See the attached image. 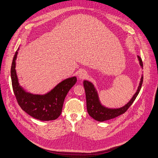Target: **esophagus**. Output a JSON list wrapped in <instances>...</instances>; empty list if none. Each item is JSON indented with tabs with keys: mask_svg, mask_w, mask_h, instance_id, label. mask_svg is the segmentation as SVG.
Instances as JSON below:
<instances>
[{
	"mask_svg": "<svg viewBox=\"0 0 158 158\" xmlns=\"http://www.w3.org/2000/svg\"><path fill=\"white\" fill-rule=\"evenodd\" d=\"M79 78L80 79H84L86 77V72L85 71H81L79 73Z\"/></svg>",
	"mask_w": 158,
	"mask_h": 158,
	"instance_id": "esophagus-1",
	"label": "esophagus"
}]
</instances>
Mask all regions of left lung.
<instances>
[{
    "mask_svg": "<svg viewBox=\"0 0 158 158\" xmlns=\"http://www.w3.org/2000/svg\"><path fill=\"white\" fill-rule=\"evenodd\" d=\"M140 65L142 68H143V64L141 58L138 56ZM143 81V76H142L141 81H140L139 86L136 93L131 100L128 102L125 106L119 109H108L102 106L100 101H99L97 92L90 82L87 81H83V86L86 94V107L87 112L92 118L99 122H103L106 120L113 119L114 118L124 114L126 110L129 109L131 106L133 102L135 101L137 95L139 94V91L141 89L142 84Z\"/></svg>",
    "mask_w": 158,
    "mask_h": 158,
    "instance_id": "obj_1",
    "label": "left lung"
}]
</instances>
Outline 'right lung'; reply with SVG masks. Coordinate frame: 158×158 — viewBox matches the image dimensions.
Segmentation results:
<instances>
[{
  "label": "right lung",
  "mask_w": 158,
  "mask_h": 158,
  "mask_svg": "<svg viewBox=\"0 0 158 158\" xmlns=\"http://www.w3.org/2000/svg\"><path fill=\"white\" fill-rule=\"evenodd\" d=\"M17 49L11 67L12 88L16 100L21 108L32 117L42 121L56 119L62 113L64 99L68 91L77 82L73 77L62 81L51 92L45 95H34L26 92L18 83L15 72V60Z\"/></svg>",
  "instance_id": "1"
}]
</instances>
